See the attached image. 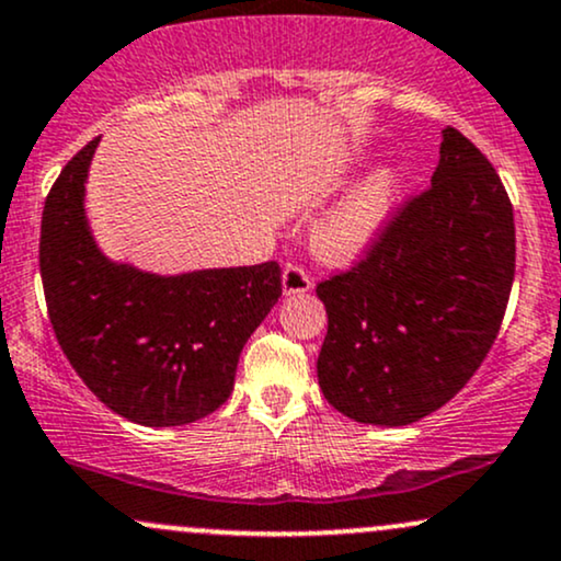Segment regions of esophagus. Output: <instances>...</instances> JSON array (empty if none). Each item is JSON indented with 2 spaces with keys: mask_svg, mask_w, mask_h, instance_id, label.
I'll return each mask as SVG.
<instances>
[{
  "mask_svg": "<svg viewBox=\"0 0 561 561\" xmlns=\"http://www.w3.org/2000/svg\"><path fill=\"white\" fill-rule=\"evenodd\" d=\"M313 282L302 266H287L282 274V293L285 295H306L311 293Z\"/></svg>",
  "mask_w": 561,
  "mask_h": 561,
  "instance_id": "34e87169",
  "label": "esophagus"
}]
</instances>
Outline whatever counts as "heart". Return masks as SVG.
<instances>
[{"label":"heart","instance_id":"1","mask_svg":"<svg viewBox=\"0 0 561 561\" xmlns=\"http://www.w3.org/2000/svg\"><path fill=\"white\" fill-rule=\"evenodd\" d=\"M403 190V171L385 163L353 186L313 224L311 248L319 261L332 266H351L362 261L382 234Z\"/></svg>","mask_w":561,"mask_h":561}]
</instances>
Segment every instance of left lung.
Instances as JSON below:
<instances>
[{"label": "left lung", "mask_w": 561, "mask_h": 561, "mask_svg": "<svg viewBox=\"0 0 561 561\" xmlns=\"http://www.w3.org/2000/svg\"><path fill=\"white\" fill-rule=\"evenodd\" d=\"M514 282V214L499 173L443 128L433 186L369 255L317 287L327 327L317 375L340 414L403 427L456 396L491 351Z\"/></svg>", "instance_id": "8db88e82"}]
</instances>
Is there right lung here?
Listing matches in <instances>:
<instances>
[{
  "instance_id": "add662e5",
  "label": "right lung",
  "mask_w": 561,
  "mask_h": 561,
  "mask_svg": "<svg viewBox=\"0 0 561 561\" xmlns=\"http://www.w3.org/2000/svg\"><path fill=\"white\" fill-rule=\"evenodd\" d=\"M96 145L68 160L44 203L38 266L57 343L124 420L197 422L231 396L244 343L279 300L282 272L268 261L163 276L107 259L83 208Z\"/></svg>"
}]
</instances>
